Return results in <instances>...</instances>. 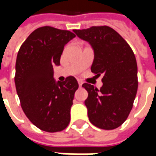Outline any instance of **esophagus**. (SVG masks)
I'll use <instances>...</instances> for the list:
<instances>
[{"mask_svg": "<svg viewBox=\"0 0 156 156\" xmlns=\"http://www.w3.org/2000/svg\"><path fill=\"white\" fill-rule=\"evenodd\" d=\"M78 83H79V86H80V87L82 86V81H78Z\"/></svg>", "mask_w": 156, "mask_h": 156, "instance_id": "obj_1", "label": "esophagus"}]
</instances>
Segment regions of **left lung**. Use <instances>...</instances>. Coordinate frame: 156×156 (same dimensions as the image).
Segmentation results:
<instances>
[{"label": "left lung", "mask_w": 156, "mask_h": 156, "mask_svg": "<svg viewBox=\"0 0 156 156\" xmlns=\"http://www.w3.org/2000/svg\"><path fill=\"white\" fill-rule=\"evenodd\" d=\"M75 34L92 46L94 59L91 71L102 75L100 89L89 83L82 87L88 93L85 105L90 122L111 130L120 127L133 108L138 88L137 63L128 42L108 26L74 29Z\"/></svg>", "instance_id": "left-lung-1"}]
</instances>
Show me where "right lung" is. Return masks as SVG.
<instances>
[{"instance_id": "add662e5", "label": "right lung", "mask_w": 156, "mask_h": 156, "mask_svg": "<svg viewBox=\"0 0 156 156\" xmlns=\"http://www.w3.org/2000/svg\"><path fill=\"white\" fill-rule=\"evenodd\" d=\"M75 34L45 26L38 27L21 44L15 63V83L21 108L41 130L62 131L70 122L78 82L74 76L55 82L54 69L60 65L64 46Z\"/></svg>"}]
</instances>
